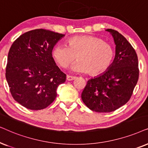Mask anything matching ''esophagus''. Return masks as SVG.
I'll return each mask as SVG.
<instances>
[{
	"label": "esophagus",
	"instance_id": "34e87169",
	"mask_svg": "<svg viewBox=\"0 0 148 148\" xmlns=\"http://www.w3.org/2000/svg\"><path fill=\"white\" fill-rule=\"evenodd\" d=\"M76 76H70V75H67L66 76V79L68 80V81H71V80H73L74 79H76Z\"/></svg>",
	"mask_w": 148,
	"mask_h": 148
}]
</instances>
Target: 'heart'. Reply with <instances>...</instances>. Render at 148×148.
I'll return each instance as SVG.
<instances>
[{
	"instance_id": "1",
	"label": "heart",
	"mask_w": 148,
	"mask_h": 148,
	"mask_svg": "<svg viewBox=\"0 0 148 148\" xmlns=\"http://www.w3.org/2000/svg\"><path fill=\"white\" fill-rule=\"evenodd\" d=\"M68 46L57 45L53 49V57L59 66L66 68L76 58L78 60L72 67L74 72L97 76L108 70L113 63L115 51L113 47L99 37L89 35L71 37Z\"/></svg>"
}]
</instances>
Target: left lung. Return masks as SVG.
<instances>
[{"instance_id": "8db88e82", "label": "left lung", "mask_w": 148, "mask_h": 148, "mask_svg": "<svg viewBox=\"0 0 148 148\" xmlns=\"http://www.w3.org/2000/svg\"><path fill=\"white\" fill-rule=\"evenodd\" d=\"M106 31L114 38L115 58L108 70L88 80L81 95L84 103L96 112H113L127 103L139 79L138 58L135 49L118 31Z\"/></svg>"}]
</instances>
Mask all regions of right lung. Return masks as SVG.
<instances>
[{
	"mask_svg": "<svg viewBox=\"0 0 148 148\" xmlns=\"http://www.w3.org/2000/svg\"><path fill=\"white\" fill-rule=\"evenodd\" d=\"M64 34L45 29L27 32L17 38L8 54L6 79L15 101L32 110L46 108L57 97V88L66 81L52 57Z\"/></svg>",
	"mask_w": 148,
	"mask_h": 148,
	"instance_id": "1",
	"label": "right lung"
}]
</instances>
